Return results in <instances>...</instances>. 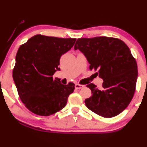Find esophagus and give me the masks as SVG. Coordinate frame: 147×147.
Segmentation results:
<instances>
[{"mask_svg":"<svg viewBox=\"0 0 147 147\" xmlns=\"http://www.w3.org/2000/svg\"><path fill=\"white\" fill-rule=\"evenodd\" d=\"M75 87L76 89L79 90V89H81L82 88H84V85H80V84H76Z\"/></svg>","mask_w":147,"mask_h":147,"instance_id":"34e87169","label":"esophagus"}]
</instances>
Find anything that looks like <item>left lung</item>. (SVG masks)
Wrapping results in <instances>:
<instances>
[{"label": "left lung", "mask_w": 147, "mask_h": 147, "mask_svg": "<svg viewBox=\"0 0 147 147\" xmlns=\"http://www.w3.org/2000/svg\"><path fill=\"white\" fill-rule=\"evenodd\" d=\"M74 49L84 53L90 69L103 80L102 90L87 85L92 95L85 100L86 107L105 118L121 114L133 98L138 78L137 63L129 47L118 38L95 37L78 39Z\"/></svg>", "instance_id": "obj_1"}]
</instances>
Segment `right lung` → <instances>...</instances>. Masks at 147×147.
Listing matches in <instances>:
<instances>
[{"label":"right lung","instance_id":"obj_1","mask_svg":"<svg viewBox=\"0 0 147 147\" xmlns=\"http://www.w3.org/2000/svg\"><path fill=\"white\" fill-rule=\"evenodd\" d=\"M75 38L36 35L19 47L13 79L25 107L39 116H48L66 105L75 84L63 85L53 75L60 68L59 59L73 47Z\"/></svg>","mask_w":147,"mask_h":147}]
</instances>
